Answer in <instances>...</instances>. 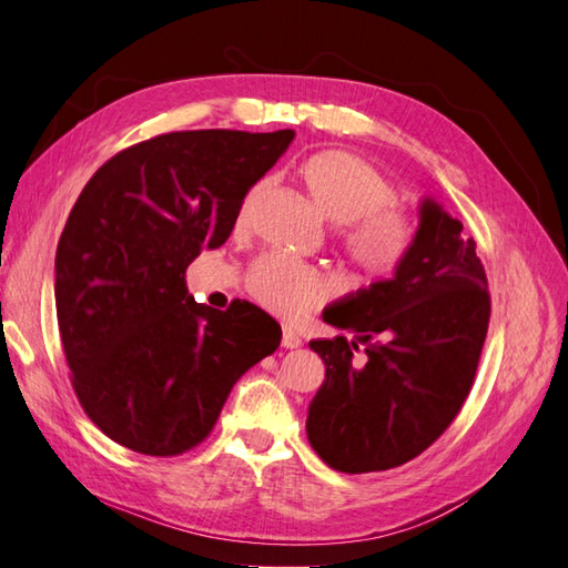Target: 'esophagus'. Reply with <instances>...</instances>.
<instances>
[{
  "label": "esophagus",
  "instance_id": "34e87169",
  "mask_svg": "<svg viewBox=\"0 0 568 568\" xmlns=\"http://www.w3.org/2000/svg\"><path fill=\"white\" fill-rule=\"evenodd\" d=\"M285 348H297L300 344H303V339H300V334L293 329V327H283V342H281Z\"/></svg>",
  "mask_w": 568,
  "mask_h": 568
}]
</instances>
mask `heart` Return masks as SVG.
<instances>
[{
	"label": "heart",
	"instance_id": "obj_1",
	"mask_svg": "<svg viewBox=\"0 0 568 568\" xmlns=\"http://www.w3.org/2000/svg\"><path fill=\"white\" fill-rule=\"evenodd\" d=\"M297 180L317 210L344 226L346 258L371 275H390L415 244V222L393 204L395 192L385 175L352 151H320L297 165ZM253 297L285 317H303L329 295L320 271L285 256H265L253 265Z\"/></svg>",
	"mask_w": 568,
	"mask_h": 568
}]
</instances>
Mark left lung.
I'll return each mask as SVG.
<instances>
[{
	"label": "left lung",
	"instance_id": "left-lung-1",
	"mask_svg": "<svg viewBox=\"0 0 568 568\" xmlns=\"http://www.w3.org/2000/svg\"><path fill=\"white\" fill-rule=\"evenodd\" d=\"M462 232V222L425 197L415 244L393 277L324 310V322L354 334L352 342H310L327 373L310 403L307 439L332 468L403 466L462 409L490 320L484 263Z\"/></svg>",
	"mask_w": 568,
	"mask_h": 568
}]
</instances>
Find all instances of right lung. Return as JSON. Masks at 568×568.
Returning a JSON list of instances; mask_svg holds the SVG:
<instances>
[{
	"instance_id": "1",
	"label": "right lung",
	"mask_w": 568,
	"mask_h": 568,
	"mask_svg": "<svg viewBox=\"0 0 568 568\" xmlns=\"http://www.w3.org/2000/svg\"><path fill=\"white\" fill-rule=\"evenodd\" d=\"M293 139L173 131L116 153L80 192L55 251L58 329L82 409L116 444L197 446L234 383L281 344V324L246 300L195 303L185 271L224 244Z\"/></svg>"
}]
</instances>
